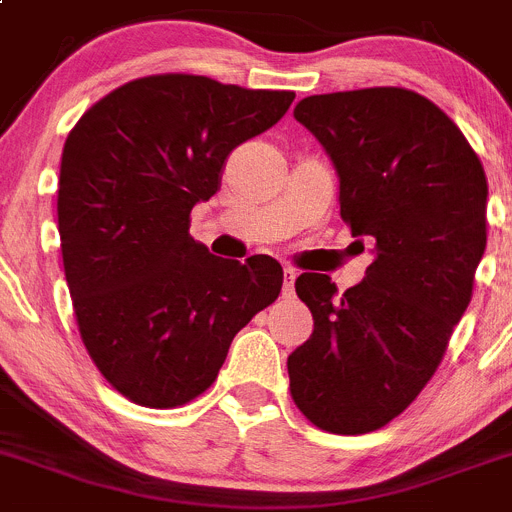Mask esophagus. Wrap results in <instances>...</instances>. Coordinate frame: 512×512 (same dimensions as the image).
<instances>
[{"instance_id": "1", "label": "esophagus", "mask_w": 512, "mask_h": 512, "mask_svg": "<svg viewBox=\"0 0 512 512\" xmlns=\"http://www.w3.org/2000/svg\"><path fill=\"white\" fill-rule=\"evenodd\" d=\"M295 293V272L290 267L283 270V298H293Z\"/></svg>"}]
</instances>
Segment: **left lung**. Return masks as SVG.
Segmentation results:
<instances>
[{"label": "left lung", "mask_w": 512, "mask_h": 512, "mask_svg": "<svg viewBox=\"0 0 512 512\" xmlns=\"http://www.w3.org/2000/svg\"><path fill=\"white\" fill-rule=\"evenodd\" d=\"M341 179V219L374 240L361 285L303 272L313 336L288 356L290 394L333 434L386 427L442 364L487 245V179L442 108L407 88L310 95L295 105Z\"/></svg>", "instance_id": "left-lung-1"}]
</instances>
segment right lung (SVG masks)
Segmentation results:
<instances>
[{"instance_id": "1", "label": "right lung", "mask_w": 512, "mask_h": 512, "mask_svg": "<svg viewBox=\"0 0 512 512\" xmlns=\"http://www.w3.org/2000/svg\"><path fill=\"white\" fill-rule=\"evenodd\" d=\"M295 93L204 75H146L83 113L62 148L57 229L80 338L133 404L181 407L209 389L229 343L275 303L283 267L222 260L189 234L227 156Z\"/></svg>"}]
</instances>
